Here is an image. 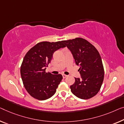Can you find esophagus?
<instances>
[{"label": "esophagus", "mask_w": 124, "mask_h": 124, "mask_svg": "<svg viewBox=\"0 0 124 124\" xmlns=\"http://www.w3.org/2000/svg\"><path fill=\"white\" fill-rule=\"evenodd\" d=\"M62 76H63V78H65L66 77H67V75H64V74H62Z\"/></svg>", "instance_id": "esophagus-1"}]
</instances>
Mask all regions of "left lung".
<instances>
[{"label": "left lung", "mask_w": 124, "mask_h": 124, "mask_svg": "<svg viewBox=\"0 0 124 124\" xmlns=\"http://www.w3.org/2000/svg\"><path fill=\"white\" fill-rule=\"evenodd\" d=\"M71 51L75 63L80 65L81 78H75L70 86L71 91L81 99H89L100 90L104 78V69L101 56L97 49L82 38L63 40Z\"/></svg>", "instance_id": "1"}]
</instances>
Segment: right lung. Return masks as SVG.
<instances>
[{"label":"right lung","mask_w":124,"mask_h":124,"mask_svg":"<svg viewBox=\"0 0 124 124\" xmlns=\"http://www.w3.org/2000/svg\"><path fill=\"white\" fill-rule=\"evenodd\" d=\"M62 41L40 42L27 52L21 67L23 85L31 96L39 100L51 97L63 79L61 74L46 72L53 53L66 46Z\"/></svg>","instance_id":"1"}]
</instances>
